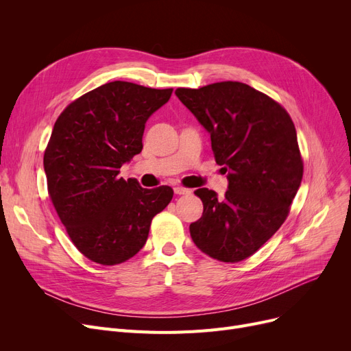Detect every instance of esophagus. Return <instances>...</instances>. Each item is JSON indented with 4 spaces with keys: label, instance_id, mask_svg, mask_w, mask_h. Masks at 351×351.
<instances>
[{
    "label": "esophagus",
    "instance_id": "34e87169",
    "mask_svg": "<svg viewBox=\"0 0 351 351\" xmlns=\"http://www.w3.org/2000/svg\"><path fill=\"white\" fill-rule=\"evenodd\" d=\"M173 192L176 195H189L192 191L191 189H186V188H182V186H175L173 188Z\"/></svg>",
    "mask_w": 351,
    "mask_h": 351
}]
</instances>
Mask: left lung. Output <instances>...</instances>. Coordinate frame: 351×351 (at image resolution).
Returning <instances> with one entry per match:
<instances>
[{"mask_svg":"<svg viewBox=\"0 0 351 351\" xmlns=\"http://www.w3.org/2000/svg\"><path fill=\"white\" fill-rule=\"evenodd\" d=\"M179 101L210 134L216 163L228 172V191H195L204 215L189 230L195 245L226 263L245 261L278 232L302 178L296 128L286 109L242 82L178 88Z\"/></svg>","mask_w":351,"mask_h":351,"instance_id":"obj_1","label":"left lung"}]
</instances>
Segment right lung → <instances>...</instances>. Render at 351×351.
Masks as SVG:
<instances>
[{
    "label": "right lung",
    "instance_id": "right-lung-1",
    "mask_svg": "<svg viewBox=\"0 0 351 351\" xmlns=\"http://www.w3.org/2000/svg\"><path fill=\"white\" fill-rule=\"evenodd\" d=\"M172 90L108 82L69 104L53 125L44 154L48 193L72 243L92 262L131 259L172 200L169 186L143 189L119 178L121 166L142 151L146 121Z\"/></svg>",
    "mask_w": 351,
    "mask_h": 351
}]
</instances>
